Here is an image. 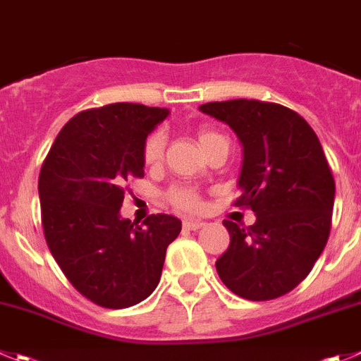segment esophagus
I'll list each match as a JSON object with an SVG mask.
<instances>
[{
  "label": "esophagus",
  "instance_id": "1",
  "mask_svg": "<svg viewBox=\"0 0 361 361\" xmlns=\"http://www.w3.org/2000/svg\"><path fill=\"white\" fill-rule=\"evenodd\" d=\"M183 225L186 230H198V228H202L205 223L200 221V219H184Z\"/></svg>",
  "mask_w": 361,
  "mask_h": 361
}]
</instances>
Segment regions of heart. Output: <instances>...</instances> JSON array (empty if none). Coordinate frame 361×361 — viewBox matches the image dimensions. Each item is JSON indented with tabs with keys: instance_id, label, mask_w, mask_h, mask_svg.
<instances>
[{
	"instance_id": "1",
	"label": "heart",
	"mask_w": 361,
	"mask_h": 361,
	"mask_svg": "<svg viewBox=\"0 0 361 361\" xmlns=\"http://www.w3.org/2000/svg\"><path fill=\"white\" fill-rule=\"evenodd\" d=\"M221 138L218 133L209 131V129H202L198 131V145H200L202 150L207 149V145L214 140ZM163 152H164V138L161 133H154L147 138L145 147H143V161L149 166H154V164H159L161 159H163ZM168 200H170L171 205H175L177 209H183V211H197L200 207V198L198 195L195 193L193 190L184 186H177L171 188L168 191Z\"/></svg>"
}]
</instances>
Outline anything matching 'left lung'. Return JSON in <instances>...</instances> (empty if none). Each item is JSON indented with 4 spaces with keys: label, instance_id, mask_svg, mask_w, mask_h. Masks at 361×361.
<instances>
[{
    "label": "left lung",
    "instance_id": "1",
    "mask_svg": "<svg viewBox=\"0 0 361 361\" xmlns=\"http://www.w3.org/2000/svg\"><path fill=\"white\" fill-rule=\"evenodd\" d=\"M243 145L241 197L257 216L250 226L225 219L226 252L216 260L221 281L245 300L267 301L307 278L328 243L335 180L321 142L293 109L255 99L207 102Z\"/></svg>",
    "mask_w": 361,
    "mask_h": 361
}]
</instances>
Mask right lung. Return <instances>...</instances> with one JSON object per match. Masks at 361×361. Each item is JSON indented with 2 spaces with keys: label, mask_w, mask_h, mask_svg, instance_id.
<instances>
[{
  "label": "right lung",
  "mask_w": 361,
  "mask_h": 361,
  "mask_svg": "<svg viewBox=\"0 0 361 361\" xmlns=\"http://www.w3.org/2000/svg\"><path fill=\"white\" fill-rule=\"evenodd\" d=\"M166 108L115 102L72 116L39 175L51 255L92 303L127 308L159 283L166 248L183 228L170 214L135 225L120 218L126 183L143 177V147Z\"/></svg>",
  "instance_id": "1"
}]
</instances>
